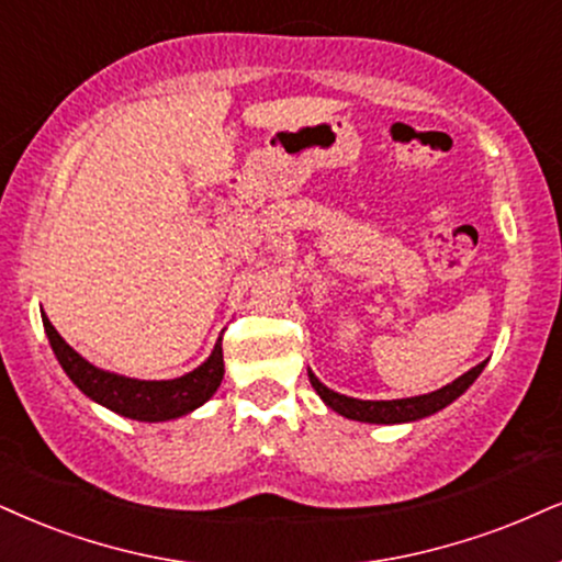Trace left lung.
<instances>
[{
    "label": "left lung",
    "instance_id": "8db88e82",
    "mask_svg": "<svg viewBox=\"0 0 562 562\" xmlns=\"http://www.w3.org/2000/svg\"><path fill=\"white\" fill-rule=\"evenodd\" d=\"M484 364L487 362L472 367V370L463 372L461 378H456L453 383L440 387V391L425 393V396H414V398H396V401H362V398L341 396V393L325 387L313 372H310V383H313L317 396L334 408V412L341 414V417H349L357 422H372V425H398V422H414V419L429 417V414L440 412V408H446L450 401L459 398L461 393L467 391L476 378H480Z\"/></svg>",
    "mask_w": 562,
    "mask_h": 562
}]
</instances>
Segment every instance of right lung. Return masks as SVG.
Returning a JSON list of instances; mask_svg holds the SVG:
<instances>
[{
    "label": "right lung",
    "mask_w": 562,
    "mask_h": 562,
    "mask_svg": "<svg viewBox=\"0 0 562 562\" xmlns=\"http://www.w3.org/2000/svg\"><path fill=\"white\" fill-rule=\"evenodd\" d=\"M44 317L48 344H52L54 355H57L61 370L67 372L69 380H72L88 398L99 401L101 406L112 408V412L122 414V417L140 422H166L182 417V414L192 412V408L203 406L205 401L216 393L221 380H224V349H221V338L216 349H213V355L207 357L198 370L187 372L184 378L135 380L114 375V372L99 370V367L86 362V359L57 334V328L48 323V317Z\"/></svg>",
    "instance_id": "add662e5"
}]
</instances>
